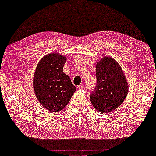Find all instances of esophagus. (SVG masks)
Segmentation results:
<instances>
[{
    "label": "esophagus",
    "instance_id": "34e87169",
    "mask_svg": "<svg viewBox=\"0 0 156 156\" xmlns=\"http://www.w3.org/2000/svg\"><path fill=\"white\" fill-rule=\"evenodd\" d=\"M78 90H83V89H84V85H83V84H80V85L78 86Z\"/></svg>",
    "mask_w": 156,
    "mask_h": 156
}]
</instances>
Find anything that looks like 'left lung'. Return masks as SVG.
Here are the masks:
<instances>
[{"mask_svg":"<svg viewBox=\"0 0 156 156\" xmlns=\"http://www.w3.org/2000/svg\"><path fill=\"white\" fill-rule=\"evenodd\" d=\"M128 85L122 69L110 57H104L96 64V85L90 101L101 113L117 109L126 98Z\"/></svg>","mask_w":156,"mask_h":156,"instance_id":"obj_1","label":"left lung"}]
</instances>
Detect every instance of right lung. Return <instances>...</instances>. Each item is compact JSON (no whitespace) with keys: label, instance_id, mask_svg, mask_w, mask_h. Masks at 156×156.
I'll return each instance as SVG.
<instances>
[{"label":"right lung","instance_id":"1","mask_svg":"<svg viewBox=\"0 0 156 156\" xmlns=\"http://www.w3.org/2000/svg\"><path fill=\"white\" fill-rule=\"evenodd\" d=\"M66 57L49 53L41 59L33 78L34 94L40 104L51 112L65 108L76 87L63 72Z\"/></svg>","mask_w":156,"mask_h":156}]
</instances>
